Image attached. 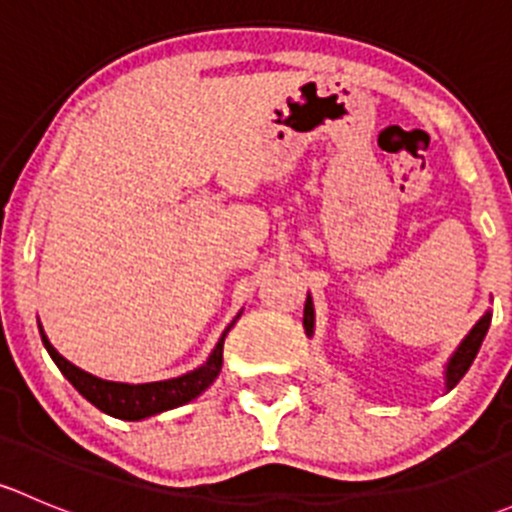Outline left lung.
Wrapping results in <instances>:
<instances>
[{
  "label": "left lung",
  "mask_w": 512,
  "mask_h": 512,
  "mask_svg": "<svg viewBox=\"0 0 512 512\" xmlns=\"http://www.w3.org/2000/svg\"><path fill=\"white\" fill-rule=\"evenodd\" d=\"M490 319H493V314H490V309H488V312H485L483 317H480L478 322L473 324L471 332L463 337V342L458 344L456 352L448 356L446 366H443V381H446V391H451L453 386H456L458 381L466 376V371L471 369V364H473V359H476L480 344H483L485 334H488ZM302 322H304V332L312 337V334H314V302H312V297H309V294H307V302H304V319H302Z\"/></svg>",
  "instance_id": "obj_1"
}]
</instances>
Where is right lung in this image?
Here are the masks:
<instances>
[{
	"mask_svg": "<svg viewBox=\"0 0 512 512\" xmlns=\"http://www.w3.org/2000/svg\"><path fill=\"white\" fill-rule=\"evenodd\" d=\"M237 319H240V314L227 324L223 337L218 339V344H215V349L210 352L205 364H200L198 369L188 371V374L175 376V379L148 381V384H123V381L98 379V376L79 369V366L71 364L69 359H64V356L56 352L54 344L49 342V337H46L44 329H41V324H39V334L46 352H49L51 359H54V364L59 366L61 374L74 384V389L79 391L86 401H91V404H94L98 411H103V414L121 418V421H143V418L163 414V411H170V409H178V406L198 399V396L203 394L215 379H218L220 369H223L225 337L227 332L235 327Z\"/></svg>",
	"mask_w": 512,
	"mask_h": 512,
	"instance_id": "1",
	"label": "right lung"
}]
</instances>
